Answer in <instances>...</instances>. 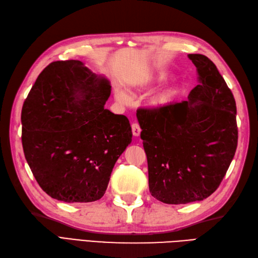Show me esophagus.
<instances>
[{
  "label": "esophagus",
  "mask_w": 258,
  "mask_h": 258,
  "mask_svg": "<svg viewBox=\"0 0 258 258\" xmlns=\"http://www.w3.org/2000/svg\"><path fill=\"white\" fill-rule=\"evenodd\" d=\"M141 127H140V125H138L137 123H133L132 124V133H133V135L134 136H140V134H141Z\"/></svg>",
  "instance_id": "1"
}]
</instances>
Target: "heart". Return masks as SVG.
Here are the masks:
<instances>
[{"instance_id": "heart-1", "label": "heart", "mask_w": 258, "mask_h": 258, "mask_svg": "<svg viewBox=\"0 0 258 258\" xmlns=\"http://www.w3.org/2000/svg\"><path fill=\"white\" fill-rule=\"evenodd\" d=\"M167 78V75L164 73H159L157 75L150 76L149 78L145 79V81L141 84H136L135 85V89H141L144 86H146L148 84H154V83H161L164 79ZM115 98L118 102L127 104L131 101V97L127 95V92H125L121 88H115ZM179 94V90L177 88H170L168 90H164L160 92L159 95L155 96L153 99L150 100V107L154 109H162L164 107H167L171 102L174 100V98Z\"/></svg>"}]
</instances>
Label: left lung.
<instances>
[{
	"label": "left lung",
	"mask_w": 258,
	"mask_h": 258,
	"mask_svg": "<svg viewBox=\"0 0 258 258\" xmlns=\"http://www.w3.org/2000/svg\"><path fill=\"white\" fill-rule=\"evenodd\" d=\"M198 84L187 101L138 109L149 190L164 204L203 201L219 187L237 146L234 97L213 61L188 54Z\"/></svg>",
	"instance_id": "obj_1"
}]
</instances>
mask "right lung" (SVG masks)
<instances>
[{"instance_id": "right-lung-1", "label": "right lung", "mask_w": 258, "mask_h": 258, "mask_svg": "<svg viewBox=\"0 0 258 258\" xmlns=\"http://www.w3.org/2000/svg\"><path fill=\"white\" fill-rule=\"evenodd\" d=\"M111 86L77 60L50 63L22 109L25 158L40 187L65 203L105 193L116 160L132 142L125 115L104 104Z\"/></svg>"}]
</instances>
